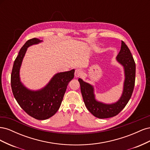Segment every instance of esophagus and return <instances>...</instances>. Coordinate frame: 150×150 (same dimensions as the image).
<instances>
[{
  "instance_id": "1",
  "label": "esophagus",
  "mask_w": 150,
  "mask_h": 150,
  "mask_svg": "<svg viewBox=\"0 0 150 150\" xmlns=\"http://www.w3.org/2000/svg\"><path fill=\"white\" fill-rule=\"evenodd\" d=\"M82 71H81V69H76V71H75V73H74V77L75 78H79V77L82 75Z\"/></svg>"
}]
</instances>
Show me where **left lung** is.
<instances>
[{
    "instance_id": "8db88e82",
    "label": "left lung",
    "mask_w": 150,
    "mask_h": 150,
    "mask_svg": "<svg viewBox=\"0 0 150 150\" xmlns=\"http://www.w3.org/2000/svg\"><path fill=\"white\" fill-rule=\"evenodd\" d=\"M116 59L123 67L125 72L123 89L121 96L117 101L106 104L97 101L95 98L93 86L84 82L82 79H78L85 106L92 115L98 118H108L117 115L128 103L133 91L136 65L130 50L123 41L121 42V50Z\"/></svg>"
}]
</instances>
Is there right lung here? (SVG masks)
<instances>
[{
    "label": "right lung",
    "mask_w": 150,
    "mask_h": 150,
    "mask_svg": "<svg viewBox=\"0 0 150 150\" xmlns=\"http://www.w3.org/2000/svg\"><path fill=\"white\" fill-rule=\"evenodd\" d=\"M42 42L33 38L24 44L13 63L11 74V88L17 102L29 116L39 120H47L56 114L60 108L67 86L74 76V69L59 72L54 74L46 86L36 91L30 90L22 84L20 69L27 50L29 46Z\"/></svg>",
    "instance_id": "add662e5"
}]
</instances>
